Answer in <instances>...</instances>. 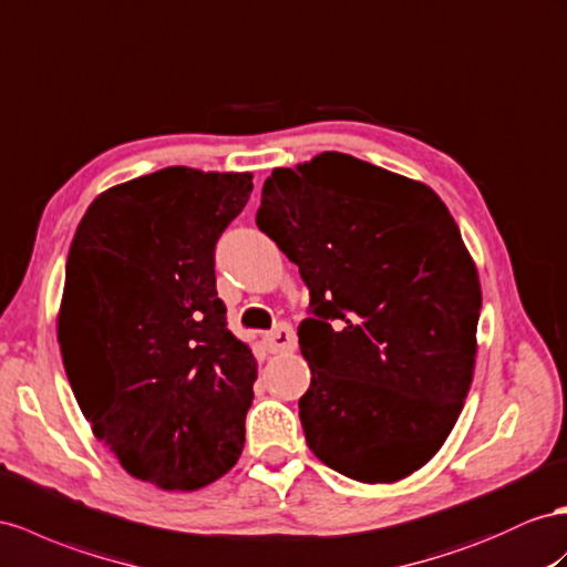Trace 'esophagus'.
<instances>
[{
    "label": "esophagus",
    "mask_w": 567,
    "mask_h": 567,
    "mask_svg": "<svg viewBox=\"0 0 567 567\" xmlns=\"http://www.w3.org/2000/svg\"><path fill=\"white\" fill-rule=\"evenodd\" d=\"M266 347H268V352H272V354L297 350V336H295L292 326L282 323V326H278L275 330H270L268 336H266Z\"/></svg>",
    "instance_id": "esophagus-1"
}]
</instances>
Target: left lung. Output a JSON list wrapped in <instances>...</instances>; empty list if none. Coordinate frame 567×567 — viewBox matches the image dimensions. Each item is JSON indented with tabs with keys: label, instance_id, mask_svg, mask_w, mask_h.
I'll list each match as a JSON object with an SVG mask.
<instances>
[{
	"label": "left lung",
	"instance_id": "left-lung-1",
	"mask_svg": "<svg viewBox=\"0 0 567 567\" xmlns=\"http://www.w3.org/2000/svg\"><path fill=\"white\" fill-rule=\"evenodd\" d=\"M256 225L299 266L311 453L361 484L422 470L470 393L482 285L431 186L344 153L272 169Z\"/></svg>",
	"mask_w": 567,
	"mask_h": 567
}]
</instances>
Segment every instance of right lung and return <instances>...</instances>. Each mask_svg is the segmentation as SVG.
Returning a JSON list of instances; mask_svg holds the SVG:
<instances>
[{
	"label": "right lung",
	"instance_id": "obj_1",
	"mask_svg": "<svg viewBox=\"0 0 567 567\" xmlns=\"http://www.w3.org/2000/svg\"><path fill=\"white\" fill-rule=\"evenodd\" d=\"M251 172L165 167L100 194L76 229L56 316L66 379L122 467L196 491L235 467L258 375L227 330L215 244Z\"/></svg>",
	"mask_w": 567,
	"mask_h": 567
}]
</instances>
